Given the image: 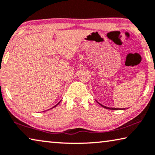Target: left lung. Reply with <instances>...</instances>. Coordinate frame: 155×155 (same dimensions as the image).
I'll return each mask as SVG.
<instances>
[{
    "label": "left lung",
    "mask_w": 155,
    "mask_h": 155,
    "mask_svg": "<svg viewBox=\"0 0 155 155\" xmlns=\"http://www.w3.org/2000/svg\"><path fill=\"white\" fill-rule=\"evenodd\" d=\"M98 104H99V103H98ZM100 105H101L102 107H105V108H106V109H109V110H119V108H115V107H105V106H104V105H103L101 104H100Z\"/></svg>",
    "instance_id": "obj_1"
}]
</instances>
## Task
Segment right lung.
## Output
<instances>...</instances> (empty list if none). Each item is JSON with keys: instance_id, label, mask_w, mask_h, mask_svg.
I'll return each mask as SVG.
<instances>
[{"instance_id": "right-lung-1", "label": "right lung", "mask_w": 155, "mask_h": 155, "mask_svg": "<svg viewBox=\"0 0 155 155\" xmlns=\"http://www.w3.org/2000/svg\"><path fill=\"white\" fill-rule=\"evenodd\" d=\"M59 103H60V102H59ZM58 104H57V105H55V106H54V107H56V106H57V105H58Z\"/></svg>"}]
</instances>
